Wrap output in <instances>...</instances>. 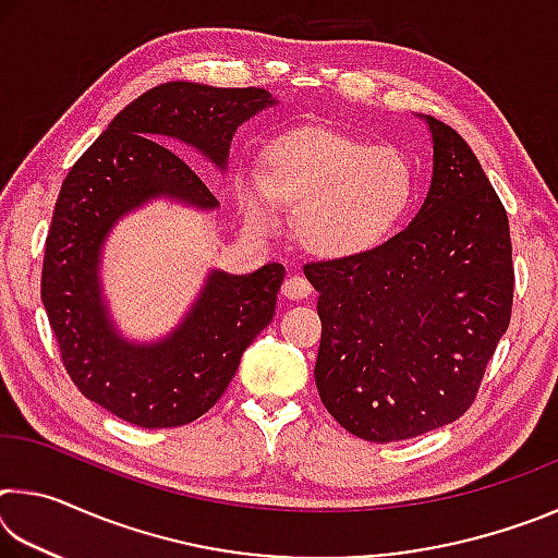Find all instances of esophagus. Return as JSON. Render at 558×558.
I'll return each instance as SVG.
<instances>
[{"instance_id":"esophagus-1","label":"esophagus","mask_w":558,"mask_h":558,"mask_svg":"<svg viewBox=\"0 0 558 558\" xmlns=\"http://www.w3.org/2000/svg\"><path fill=\"white\" fill-rule=\"evenodd\" d=\"M282 295L288 300H305L313 295V286H310L305 278L290 276L286 282H282Z\"/></svg>"}]
</instances>
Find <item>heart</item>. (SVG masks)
Returning a JSON list of instances; mask_svg holds the SVG:
<instances>
[{
  "instance_id": "1",
  "label": "heart",
  "mask_w": 558,
  "mask_h": 558,
  "mask_svg": "<svg viewBox=\"0 0 558 558\" xmlns=\"http://www.w3.org/2000/svg\"><path fill=\"white\" fill-rule=\"evenodd\" d=\"M413 194L415 172L403 153L329 130L288 132L266 149L263 179H239L245 219L270 226L272 199L298 206V241L325 260L379 248L409 214Z\"/></svg>"
}]
</instances>
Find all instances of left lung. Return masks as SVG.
<instances>
[{"instance_id":"8db88e82","label":"left lung","mask_w":558,"mask_h":558,"mask_svg":"<svg viewBox=\"0 0 558 558\" xmlns=\"http://www.w3.org/2000/svg\"><path fill=\"white\" fill-rule=\"evenodd\" d=\"M426 120L433 177L401 233L366 256L310 263L319 399L356 438L391 442L458 421L512 315L502 202L465 140Z\"/></svg>"}]
</instances>
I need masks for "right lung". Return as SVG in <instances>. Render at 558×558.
I'll use <instances>...</instances> for the list:
<instances>
[{"instance_id": "1", "label": "right lung", "mask_w": 558, "mask_h": 558, "mask_svg": "<svg viewBox=\"0 0 558 558\" xmlns=\"http://www.w3.org/2000/svg\"><path fill=\"white\" fill-rule=\"evenodd\" d=\"M276 102L263 88L162 83L122 108L63 179L46 235L41 300L73 384L122 421L174 428L209 411L276 315L286 268L268 263L248 276L209 270L172 332L132 342L102 295V245L122 216L149 202L219 209L172 147L196 149L226 172L235 130Z\"/></svg>"}]
</instances>
